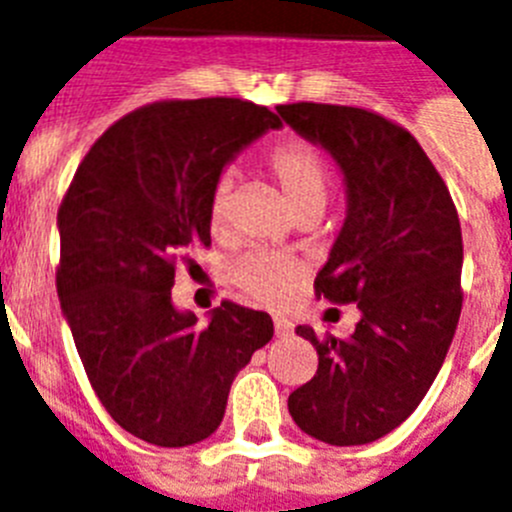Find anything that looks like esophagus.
Segmentation results:
<instances>
[{
	"instance_id": "1",
	"label": "esophagus",
	"mask_w": 512,
	"mask_h": 512,
	"mask_svg": "<svg viewBox=\"0 0 512 512\" xmlns=\"http://www.w3.org/2000/svg\"><path fill=\"white\" fill-rule=\"evenodd\" d=\"M275 333L280 335V338H282V335H290V333H293V322H290L288 317H280V314H277V317H275Z\"/></svg>"
}]
</instances>
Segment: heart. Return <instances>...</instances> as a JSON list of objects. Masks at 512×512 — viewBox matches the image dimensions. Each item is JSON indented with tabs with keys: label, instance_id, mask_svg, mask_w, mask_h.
I'll return each instance as SVG.
<instances>
[{
	"label": "heart",
	"instance_id": "heart-1",
	"mask_svg": "<svg viewBox=\"0 0 512 512\" xmlns=\"http://www.w3.org/2000/svg\"><path fill=\"white\" fill-rule=\"evenodd\" d=\"M264 169L275 179L282 195L296 214L322 211L330 192V166L314 145L304 140H285L264 155ZM232 179L222 174L208 195V224L222 232L230 222ZM230 277L237 288L264 304H282L293 296L298 282L306 277V267L293 256L269 251H248L232 264Z\"/></svg>",
	"mask_w": 512,
	"mask_h": 512
}]
</instances>
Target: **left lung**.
<instances>
[{
  "instance_id": "1",
  "label": "left lung",
  "mask_w": 512,
  "mask_h": 512,
  "mask_svg": "<svg viewBox=\"0 0 512 512\" xmlns=\"http://www.w3.org/2000/svg\"><path fill=\"white\" fill-rule=\"evenodd\" d=\"M277 113L341 166L349 211L314 293L362 312L349 338L296 327L320 367L288 410L325 444H367L410 418L444 365L463 309L460 219L431 158L391 118L322 102Z\"/></svg>"
}]
</instances>
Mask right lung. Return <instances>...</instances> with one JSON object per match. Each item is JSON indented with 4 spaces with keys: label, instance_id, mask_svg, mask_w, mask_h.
Masks as SVG:
<instances>
[{
    "label": "right lung",
    "instance_id": "add662e5",
    "mask_svg": "<svg viewBox=\"0 0 512 512\" xmlns=\"http://www.w3.org/2000/svg\"><path fill=\"white\" fill-rule=\"evenodd\" d=\"M280 118L237 97L161 100L108 126L65 192L57 296L94 394L124 431L190 447L219 428L235 375L267 346V312L222 301L206 327L171 304L211 245L208 195Z\"/></svg>",
    "mask_w": 512,
    "mask_h": 512
}]
</instances>
